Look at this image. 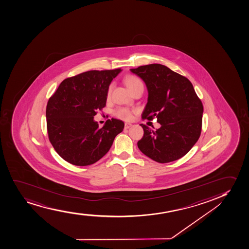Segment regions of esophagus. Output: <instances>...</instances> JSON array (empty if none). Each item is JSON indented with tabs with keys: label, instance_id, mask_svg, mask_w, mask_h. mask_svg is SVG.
<instances>
[{
	"label": "esophagus",
	"instance_id": "esophagus-1",
	"mask_svg": "<svg viewBox=\"0 0 249 249\" xmlns=\"http://www.w3.org/2000/svg\"><path fill=\"white\" fill-rule=\"evenodd\" d=\"M131 126H132V125H131V123H125V126H124V127H125V129H128L130 128Z\"/></svg>",
	"mask_w": 249,
	"mask_h": 249
}]
</instances>
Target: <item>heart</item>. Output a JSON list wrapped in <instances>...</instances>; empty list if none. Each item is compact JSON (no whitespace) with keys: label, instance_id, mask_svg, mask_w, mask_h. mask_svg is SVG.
<instances>
[{"label":"heart","instance_id":"heart-1","mask_svg":"<svg viewBox=\"0 0 249 249\" xmlns=\"http://www.w3.org/2000/svg\"><path fill=\"white\" fill-rule=\"evenodd\" d=\"M124 82L126 84V86L128 87L129 89L131 92H134L135 90H137L138 88L143 87L142 82L140 78H137L134 75L126 76V78H124ZM112 89V84H110L107 89V97L108 98ZM134 111L131 109L127 108V107H119L118 108L115 109L113 111V114L118 117L120 119L123 120L129 121L131 120L132 118V115H133Z\"/></svg>","mask_w":249,"mask_h":249}]
</instances>
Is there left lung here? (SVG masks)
I'll use <instances>...</instances> for the list:
<instances>
[{
  "label": "left lung",
  "mask_w": 249,
  "mask_h": 249,
  "mask_svg": "<svg viewBox=\"0 0 249 249\" xmlns=\"http://www.w3.org/2000/svg\"><path fill=\"white\" fill-rule=\"evenodd\" d=\"M145 83L148 98L142 118L157 117L160 127L153 131L141 124L143 137L137 146L155 161L167 163L190 151L200 136L203 104L188 78L160 64L131 69Z\"/></svg>",
  "instance_id": "1"
}]
</instances>
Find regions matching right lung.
Instances as JSON below:
<instances>
[{"label": "right lung", "mask_w": 249, "mask_h": 249, "mask_svg": "<svg viewBox=\"0 0 249 249\" xmlns=\"http://www.w3.org/2000/svg\"><path fill=\"white\" fill-rule=\"evenodd\" d=\"M122 70H91L68 78L48 101L49 139L56 152L74 165H92L106 155L123 121L108 119L98 127L96 111L106 106L107 92Z\"/></svg>", "instance_id": "add662e5"}]
</instances>
